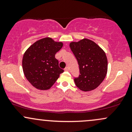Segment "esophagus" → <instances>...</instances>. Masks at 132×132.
<instances>
[{"label":"esophagus","mask_w":132,"mask_h":132,"mask_svg":"<svg viewBox=\"0 0 132 132\" xmlns=\"http://www.w3.org/2000/svg\"><path fill=\"white\" fill-rule=\"evenodd\" d=\"M64 71H69V68L68 67H66L64 68Z\"/></svg>","instance_id":"esophagus-1"}]
</instances>
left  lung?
<instances>
[{
    "mask_svg": "<svg viewBox=\"0 0 132 132\" xmlns=\"http://www.w3.org/2000/svg\"><path fill=\"white\" fill-rule=\"evenodd\" d=\"M78 61L79 75L75 78L76 86L84 91L97 87L107 72V59L105 52L93 41L84 38L69 45Z\"/></svg>",
    "mask_w": 132,
    "mask_h": 132,
    "instance_id": "left-lung-1",
    "label": "left lung"
}]
</instances>
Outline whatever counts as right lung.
Returning a JSON list of instances; mask_svg holds the SVG:
<instances>
[{"label":"right lung","instance_id":"right-lung-1","mask_svg":"<svg viewBox=\"0 0 132 132\" xmlns=\"http://www.w3.org/2000/svg\"><path fill=\"white\" fill-rule=\"evenodd\" d=\"M63 46L50 38L41 39L25 51L22 60L24 75L36 88L47 90L54 84L64 70L59 67L55 54Z\"/></svg>","mask_w":132,"mask_h":132}]
</instances>
